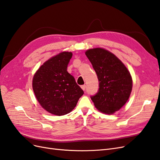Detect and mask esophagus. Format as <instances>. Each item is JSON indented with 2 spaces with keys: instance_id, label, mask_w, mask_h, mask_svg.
<instances>
[{
  "instance_id": "1",
  "label": "esophagus",
  "mask_w": 160,
  "mask_h": 160,
  "mask_svg": "<svg viewBox=\"0 0 160 160\" xmlns=\"http://www.w3.org/2000/svg\"><path fill=\"white\" fill-rule=\"evenodd\" d=\"M81 89H83V91H85V88H86V85H81Z\"/></svg>"
}]
</instances>
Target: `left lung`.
<instances>
[{
  "label": "left lung",
  "mask_w": 160,
  "mask_h": 160,
  "mask_svg": "<svg viewBox=\"0 0 160 160\" xmlns=\"http://www.w3.org/2000/svg\"><path fill=\"white\" fill-rule=\"evenodd\" d=\"M85 55L99 83L98 93L91 96L95 108L107 114L119 110L127 102L132 89L129 71L113 53L101 48L89 49Z\"/></svg>",
  "instance_id": "1"
}]
</instances>
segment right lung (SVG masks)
<instances>
[{
	"label": "right lung",
	"mask_w": 160,
	"mask_h": 160,
	"mask_svg": "<svg viewBox=\"0 0 160 160\" xmlns=\"http://www.w3.org/2000/svg\"><path fill=\"white\" fill-rule=\"evenodd\" d=\"M72 52H62L47 61L36 72L32 89L38 103L48 112L63 115L73 109L84 92L67 72Z\"/></svg>",
	"instance_id": "add662e5"
}]
</instances>
